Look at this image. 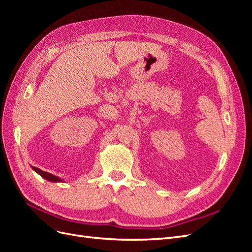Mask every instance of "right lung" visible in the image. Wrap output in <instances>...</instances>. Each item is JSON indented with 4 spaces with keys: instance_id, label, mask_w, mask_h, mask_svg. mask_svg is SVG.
Masks as SVG:
<instances>
[{
    "instance_id": "1",
    "label": "right lung",
    "mask_w": 252,
    "mask_h": 252,
    "mask_svg": "<svg viewBox=\"0 0 252 252\" xmlns=\"http://www.w3.org/2000/svg\"><path fill=\"white\" fill-rule=\"evenodd\" d=\"M32 169H33L36 173H39L42 178L46 179L47 181H50V182H62V180H61V179L58 178V177H56V175H53V174L48 173V172H45V171H43V170H41V169H39V168H36V167H32Z\"/></svg>"
}]
</instances>
